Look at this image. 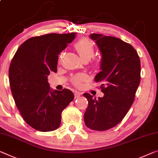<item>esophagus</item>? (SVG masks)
Returning <instances> with one entry per match:
<instances>
[{"label": "esophagus", "mask_w": 158, "mask_h": 158, "mask_svg": "<svg viewBox=\"0 0 158 158\" xmlns=\"http://www.w3.org/2000/svg\"><path fill=\"white\" fill-rule=\"evenodd\" d=\"M81 92H79V91H75L74 92V96H75V98H78V97H79L81 95Z\"/></svg>", "instance_id": "esophagus-1"}]
</instances>
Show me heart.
<instances>
[{"mask_svg":"<svg viewBox=\"0 0 158 158\" xmlns=\"http://www.w3.org/2000/svg\"><path fill=\"white\" fill-rule=\"evenodd\" d=\"M75 48L77 51L78 52L79 55L82 60L84 62L89 61L90 59L93 57L94 55V44L89 39L83 38L77 42L75 44ZM86 78V76L84 74H79L77 76L74 77L73 79L74 84L78 85L81 83V81Z\"/></svg>","mask_w":158,"mask_h":158,"instance_id":"1","label":"heart"}]
</instances>
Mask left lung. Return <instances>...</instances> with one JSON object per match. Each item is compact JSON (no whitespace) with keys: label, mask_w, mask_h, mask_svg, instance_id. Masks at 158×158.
I'll use <instances>...</instances> for the list:
<instances>
[{"label":"left lung","mask_w":158,"mask_h":158,"mask_svg":"<svg viewBox=\"0 0 158 158\" xmlns=\"http://www.w3.org/2000/svg\"><path fill=\"white\" fill-rule=\"evenodd\" d=\"M102 55L95 81L102 83L103 97L83 94L89 102L84 123L91 130L103 131L118 124L130 109L140 81V61L130 44L114 37L91 34Z\"/></svg>","instance_id":"left-lung-1"}]
</instances>
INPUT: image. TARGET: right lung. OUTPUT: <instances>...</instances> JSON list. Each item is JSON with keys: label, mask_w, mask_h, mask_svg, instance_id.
<instances>
[{"label": "right lung", "mask_w": 158, "mask_h": 158, "mask_svg": "<svg viewBox=\"0 0 158 158\" xmlns=\"http://www.w3.org/2000/svg\"><path fill=\"white\" fill-rule=\"evenodd\" d=\"M77 33H51L31 37L19 47L11 61L9 81L16 106L26 123L42 132L60 126L62 110L74 98L67 89L54 90L48 77L57 72L58 55Z\"/></svg>", "instance_id": "obj_1"}]
</instances>
